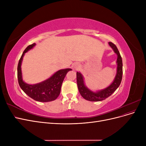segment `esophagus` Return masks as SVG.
I'll return each instance as SVG.
<instances>
[{
	"mask_svg": "<svg viewBox=\"0 0 146 146\" xmlns=\"http://www.w3.org/2000/svg\"><path fill=\"white\" fill-rule=\"evenodd\" d=\"M74 68L76 69H78L79 68V67H80V66H79L78 64H74Z\"/></svg>",
	"mask_w": 146,
	"mask_h": 146,
	"instance_id": "34e87169",
	"label": "esophagus"
}]
</instances>
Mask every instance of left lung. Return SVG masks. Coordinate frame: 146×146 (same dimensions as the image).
<instances>
[{
	"label": "left lung",
	"mask_w": 146,
	"mask_h": 146,
	"mask_svg": "<svg viewBox=\"0 0 146 146\" xmlns=\"http://www.w3.org/2000/svg\"><path fill=\"white\" fill-rule=\"evenodd\" d=\"M108 44L117 55L116 74L113 82L108 86L96 91H92L85 85L83 75L80 72H77V83L79 92L83 98L87 100L97 102L105 99L117 90L121 83L122 78V60L120 53L113 43L109 42Z\"/></svg>",
	"instance_id": "obj_1"
}]
</instances>
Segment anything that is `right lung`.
<instances>
[{"mask_svg": "<svg viewBox=\"0 0 146 146\" xmlns=\"http://www.w3.org/2000/svg\"><path fill=\"white\" fill-rule=\"evenodd\" d=\"M35 46L36 44L33 43L26 48L19 61L17 66V78L19 85L25 93L35 100L41 102L53 101L60 95L64 78L67 73L72 69L69 68L60 69L46 80L33 85L25 83L23 78L21 70L22 62L25 53L32 49Z\"/></svg>", "mask_w": 146, "mask_h": 146, "instance_id": "right-lung-1", "label": "right lung"}]
</instances>
